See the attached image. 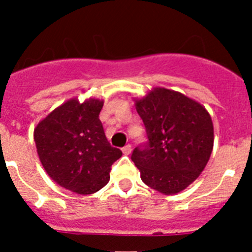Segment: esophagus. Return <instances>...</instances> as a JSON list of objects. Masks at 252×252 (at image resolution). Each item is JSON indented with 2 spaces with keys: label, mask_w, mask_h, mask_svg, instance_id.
<instances>
[{
  "label": "esophagus",
  "mask_w": 252,
  "mask_h": 252,
  "mask_svg": "<svg viewBox=\"0 0 252 252\" xmlns=\"http://www.w3.org/2000/svg\"><path fill=\"white\" fill-rule=\"evenodd\" d=\"M131 150H132V149H131L130 144H128V145H125L124 148H122V153H124L125 155H128V154L131 153Z\"/></svg>",
  "instance_id": "34e87169"
}]
</instances>
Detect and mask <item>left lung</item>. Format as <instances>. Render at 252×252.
<instances>
[{"label": "left lung", "mask_w": 252, "mask_h": 252, "mask_svg": "<svg viewBox=\"0 0 252 252\" xmlns=\"http://www.w3.org/2000/svg\"><path fill=\"white\" fill-rule=\"evenodd\" d=\"M148 141L133 149L131 160L142 182L164 194L193 183L213 149V124L202 104L184 94L155 88L136 101Z\"/></svg>", "instance_id": "obj_1"}]
</instances>
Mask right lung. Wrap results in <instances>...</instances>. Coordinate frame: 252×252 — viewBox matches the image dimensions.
<instances>
[{
	"label": "right lung",
	"mask_w": 252,
	"mask_h": 252,
	"mask_svg": "<svg viewBox=\"0 0 252 252\" xmlns=\"http://www.w3.org/2000/svg\"><path fill=\"white\" fill-rule=\"evenodd\" d=\"M103 101L70 99L37 124L34 140L51 179L78 194H92L110 180L122 151L111 146L99 121Z\"/></svg>",
	"instance_id": "1"
}]
</instances>
